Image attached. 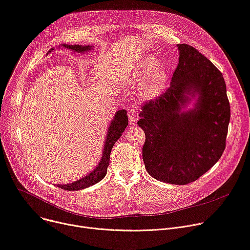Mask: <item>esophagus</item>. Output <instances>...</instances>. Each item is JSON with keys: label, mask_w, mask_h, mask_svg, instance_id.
<instances>
[{"label": "esophagus", "mask_w": 250, "mask_h": 250, "mask_svg": "<svg viewBox=\"0 0 250 250\" xmlns=\"http://www.w3.org/2000/svg\"><path fill=\"white\" fill-rule=\"evenodd\" d=\"M128 118H129V124H130L131 125H136L137 120H138V114H137V112H136L134 109H132V108H130V109L128 110Z\"/></svg>", "instance_id": "34e87169"}]
</instances>
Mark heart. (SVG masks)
<instances>
[{
    "label": "heart",
    "instance_id": "b5f03b06",
    "mask_svg": "<svg viewBox=\"0 0 250 250\" xmlns=\"http://www.w3.org/2000/svg\"><path fill=\"white\" fill-rule=\"evenodd\" d=\"M157 64H158V61L155 58L153 57L146 58L142 62V64H140V66H138L136 68L134 73H132L131 75L132 80L136 82L142 80L146 76V74L155 67ZM167 79H168V74L166 69L163 67V66H157V67L146 75V77L143 80L142 84L140 86V91H139L140 96L145 99L154 98L163 89Z\"/></svg>",
    "mask_w": 250,
    "mask_h": 250
}]
</instances>
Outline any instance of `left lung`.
<instances>
[{"mask_svg":"<svg viewBox=\"0 0 250 250\" xmlns=\"http://www.w3.org/2000/svg\"><path fill=\"white\" fill-rule=\"evenodd\" d=\"M179 63L170 87L145 102L138 121L146 135L143 160L153 178L186 185L221 158L230 121V104L222 73L194 47L178 44ZM198 94L195 107H181Z\"/></svg>","mask_w":250,"mask_h":250,"instance_id":"1","label":"left lung"}]
</instances>
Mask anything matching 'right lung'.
<instances>
[{"label":"right lung","mask_w":250,"mask_h":250,"mask_svg":"<svg viewBox=\"0 0 250 250\" xmlns=\"http://www.w3.org/2000/svg\"><path fill=\"white\" fill-rule=\"evenodd\" d=\"M65 48L71 49L72 51L75 52H84L90 50V46H81V45H62ZM128 124V119L126 115V110L125 109H121L119 111H116L114 118L109 125L108 131H107V136L105 139V144H104V154L101 160V163L97 166V167L87 176L83 177L82 179L71 183V184L67 185H57L58 188H61L66 191H78L81 189L87 188L89 186H92L99 181H102L104 176L106 175L107 172V167L109 165V157H110V152L112 149V146L114 143L118 141L122 134L124 132L125 128L127 126Z\"/></svg>","instance_id":"obj_1"}]
</instances>
